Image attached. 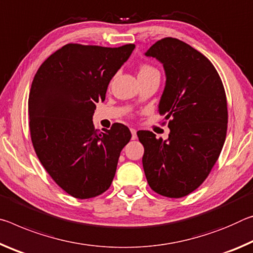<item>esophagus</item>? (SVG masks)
<instances>
[{"label":"esophagus","instance_id":"obj_1","mask_svg":"<svg viewBox=\"0 0 253 253\" xmlns=\"http://www.w3.org/2000/svg\"><path fill=\"white\" fill-rule=\"evenodd\" d=\"M130 131H131V138H132V140H135L136 139V130L133 129V127H131Z\"/></svg>","mask_w":253,"mask_h":253}]
</instances>
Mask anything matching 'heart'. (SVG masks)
<instances>
[{"label":"heart","instance_id":"heart-1","mask_svg":"<svg viewBox=\"0 0 253 253\" xmlns=\"http://www.w3.org/2000/svg\"><path fill=\"white\" fill-rule=\"evenodd\" d=\"M157 70L154 66L149 65V64H143L140 66V69H139V75H142V74H148V73H151V72H155Z\"/></svg>","mask_w":253,"mask_h":253}]
</instances>
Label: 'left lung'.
Returning <instances> with one entry per match:
<instances>
[{
	"label": "left lung",
	"instance_id": "obj_1",
	"mask_svg": "<svg viewBox=\"0 0 253 253\" xmlns=\"http://www.w3.org/2000/svg\"><path fill=\"white\" fill-rule=\"evenodd\" d=\"M146 56L164 65L167 80L158 112L169 120L170 133L165 141L151 131L136 133L144 148L143 170L154 192L180 198L200 187L220 157L227 130L224 86L208 58L181 40H158Z\"/></svg>",
	"mask_w": 253,
	"mask_h": 253
}]
</instances>
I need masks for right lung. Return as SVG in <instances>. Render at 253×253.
Instances as JSON below:
<instances>
[{
    "instance_id": "obj_1",
    "label": "right lung",
    "mask_w": 253,
    "mask_h": 253,
    "mask_svg": "<svg viewBox=\"0 0 253 253\" xmlns=\"http://www.w3.org/2000/svg\"><path fill=\"white\" fill-rule=\"evenodd\" d=\"M135 45L67 43L45 59L29 94V127L41 165L70 196L87 200L110 188L131 132L122 123L95 130L96 103Z\"/></svg>"
}]
</instances>
